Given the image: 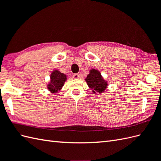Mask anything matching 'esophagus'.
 <instances>
[{
	"mask_svg": "<svg viewBox=\"0 0 161 161\" xmlns=\"http://www.w3.org/2000/svg\"><path fill=\"white\" fill-rule=\"evenodd\" d=\"M73 79H80V75L79 74H74L73 75Z\"/></svg>",
	"mask_w": 161,
	"mask_h": 161,
	"instance_id": "34e87169",
	"label": "esophagus"
}]
</instances>
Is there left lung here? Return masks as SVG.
<instances>
[{"instance_id":"1","label":"left lung","mask_w":161,"mask_h":161,"mask_svg":"<svg viewBox=\"0 0 161 161\" xmlns=\"http://www.w3.org/2000/svg\"><path fill=\"white\" fill-rule=\"evenodd\" d=\"M85 81L95 94L97 92L99 94L103 93L108 86V81L103 79L101 72L98 70L94 69L89 70V74L87 75Z\"/></svg>"}]
</instances>
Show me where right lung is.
<instances>
[{"label": "right lung", "mask_w": 161, "mask_h": 161, "mask_svg": "<svg viewBox=\"0 0 161 161\" xmlns=\"http://www.w3.org/2000/svg\"><path fill=\"white\" fill-rule=\"evenodd\" d=\"M66 80L67 76L64 73H62L58 70H53L50 75V80L47 85V88L51 92L56 93L61 91Z\"/></svg>", "instance_id": "obj_1"}]
</instances>
